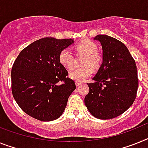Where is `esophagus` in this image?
I'll return each instance as SVG.
<instances>
[{"mask_svg": "<svg viewBox=\"0 0 148 148\" xmlns=\"http://www.w3.org/2000/svg\"><path fill=\"white\" fill-rule=\"evenodd\" d=\"M82 83L79 82H75V85H76V86H79Z\"/></svg>", "mask_w": 148, "mask_h": 148, "instance_id": "1", "label": "esophagus"}]
</instances>
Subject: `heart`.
Segmentation results:
<instances>
[{"label": "heart", "instance_id": "b5f03b06", "mask_svg": "<svg viewBox=\"0 0 148 148\" xmlns=\"http://www.w3.org/2000/svg\"><path fill=\"white\" fill-rule=\"evenodd\" d=\"M75 49L78 52L85 53V57L83 60L85 66L75 67L69 72L70 79L76 82H83L92 74L93 68L97 69L101 66L102 57L97 52V45L91 40H83L75 45ZM60 63L66 68H71L73 65V57L71 51L69 49H63L59 55Z\"/></svg>", "mask_w": 148, "mask_h": 148}]
</instances>
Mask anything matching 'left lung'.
I'll return each instance as SVG.
<instances>
[{"mask_svg":"<svg viewBox=\"0 0 148 148\" xmlns=\"http://www.w3.org/2000/svg\"><path fill=\"white\" fill-rule=\"evenodd\" d=\"M101 43L103 62L93 83H88L89 92L85 106L100 119L115 118L129 109L135 101L138 87L135 60L123 42L106 35L94 38Z\"/></svg>","mask_w":148,"mask_h":148,"instance_id":"left-lung-1","label":"left lung"}]
</instances>
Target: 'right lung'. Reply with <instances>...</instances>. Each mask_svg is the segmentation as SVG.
<instances>
[{
	"label": "right lung",
	"instance_id": "obj_1",
	"mask_svg": "<svg viewBox=\"0 0 148 148\" xmlns=\"http://www.w3.org/2000/svg\"><path fill=\"white\" fill-rule=\"evenodd\" d=\"M73 43L72 38H44L18 55L11 71L12 93L26 114L44 122L63 114L76 86L66 77L68 72L60 63L59 55Z\"/></svg>",
	"mask_w": 148,
	"mask_h": 148
}]
</instances>
